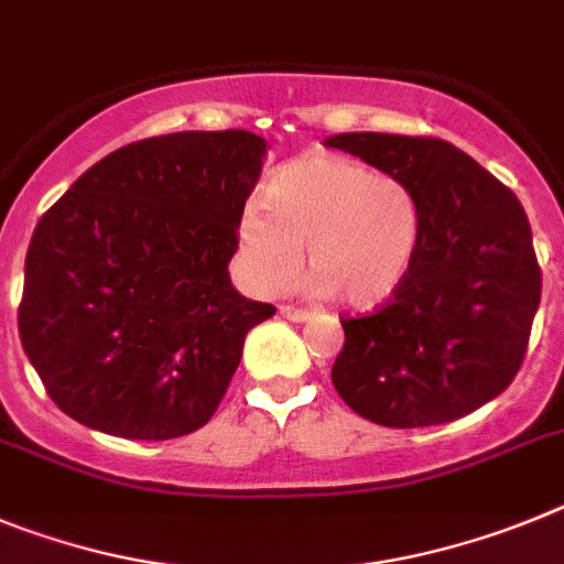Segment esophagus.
<instances>
[{
	"label": "esophagus",
	"instance_id": "obj_1",
	"mask_svg": "<svg viewBox=\"0 0 564 564\" xmlns=\"http://www.w3.org/2000/svg\"><path fill=\"white\" fill-rule=\"evenodd\" d=\"M281 314L286 319H292V323H306V319L312 317V314H308L306 308H294V306H281Z\"/></svg>",
	"mask_w": 564,
	"mask_h": 564
}]
</instances>
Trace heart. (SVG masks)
<instances>
[{"label": "heart", "instance_id": "1", "mask_svg": "<svg viewBox=\"0 0 564 564\" xmlns=\"http://www.w3.org/2000/svg\"><path fill=\"white\" fill-rule=\"evenodd\" d=\"M267 216L238 230L241 263L258 292H281L301 270L312 294L373 308L402 286L421 238V207L399 176L345 156L314 154L278 171L263 191Z\"/></svg>", "mask_w": 564, "mask_h": 564}]
</instances>
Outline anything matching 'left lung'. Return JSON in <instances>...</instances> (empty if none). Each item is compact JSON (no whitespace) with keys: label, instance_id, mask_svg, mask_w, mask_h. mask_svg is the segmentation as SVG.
<instances>
[{"label":"left lung","instance_id":"obj_1","mask_svg":"<svg viewBox=\"0 0 564 564\" xmlns=\"http://www.w3.org/2000/svg\"><path fill=\"white\" fill-rule=\"evenodd\" d=\"M326 145L399 176L421 207L402 286L373 314L343 319L337 393L395 430L484 408L517 377L540 306L542 272L520 199L438 137L354 131Z\"/></svg>","mask_w":564,"mask_h":564}]
</instances>
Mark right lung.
I'll return each mask as SVG.
<instances>
[{
  "label": "right lung",
  "mask_w": 564,
  "mask_h": 564,
  "mask_svg": "<svg viewBox=\"0 0 564 564\" xmlns=\"http://www.w3.org/2000/svg\"><path fill=\"white\" fill-rule=\"evenodd\" d=\"M263 154L241 129L149 137L95 162L39 219L19 337L69 419L140 441L210 421L247 332L275 314L227 272Z\"/></svg>",
  "instance_id": "add662e5"
}]
</instances>
